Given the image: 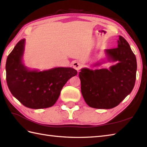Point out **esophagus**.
Segmentation results:
<instances>
[{
	"label": "esophagus",
	"instance_id": "34e87169",
	"mask_svg": "<svg viewBox=\"0 0 147 147\" xmlns=\"http://www.w3.org/2000/svg\"><path fill=\"white\" fill-rule=\"evenodd\" d=\"M73 68L75 69L76 70L79 71L80 69L82 68V64H81L80 62H78V61H74L73 63Z\"/></svg>",
	"mask_w": 147,
	"mask_h": 147
}]
</instances>
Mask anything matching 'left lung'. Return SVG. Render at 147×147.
I'll return each mask as SVG.
<instances>
[{
  "label": "left lung",
  "instance_id": "obj_1",
  "mask_svg": "<svg viewBox=\"0 0 147 147\" xmlns=\"http://www.w3.org/2000/svg\"><path fill=\"white\" fill-rule=\"evenodd\" d=\"M117 47L106 49L109 61L118 63L107 69L90 70L83 68L79 73L81 91L88 106L96 109L116 107L131 92L137 69L135 55L129 43L119 36ZM100 63L96 64L98 65Z\"/></svg>",
  "mask_w": 147,
  "mask_h": 147
}]
</instances>
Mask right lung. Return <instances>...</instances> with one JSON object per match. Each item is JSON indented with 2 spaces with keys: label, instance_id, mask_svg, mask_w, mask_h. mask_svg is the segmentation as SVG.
Returning a JSON list of instances; mask_svg holds the SVG:
<instances>
[{
  "label": "right lung",
  "instance_id": "obj_1",
  "mask_svg": "<svg viewBox=\"0 0 147 147\" xmlns=\"http://www.w3.org/2000/svg\"><path fill=\"white\" fill-rule=\"evenodd\" d=\"M25 40L19 42L8 55L5 64L6 81L12 95L26 107L34 109L52 107L62 87L77 71L71 67H55L30 71L22 62Z\"/></svg>",
  "mask_w": 147,
  "mask_h": 147
}]
</instances>
